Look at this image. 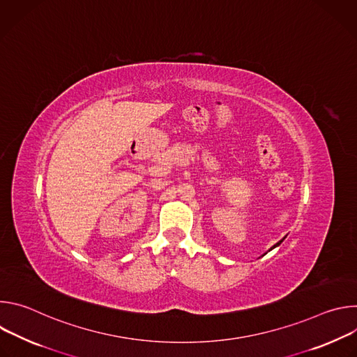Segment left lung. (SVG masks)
I'll return each instance as SVG.
<instances>
[{
  "label": "left lung",
  "instance_id": "obj_1",
  "mask_svg": "<svg viewBox=\"0 0 357 357\" xmlns=\"http://www.w3.org/2000/svg\"><path fill=\"white\" fill-rule=\"evenodd\" d=\"M284 238H285V237H284ZM284 238H282V240H280V241H278V243H277V244H274V245H273V247H271V248H270V250H268V251H271V250H273V248H275V247H278V245H280V244H281V243H282V241H284Z\"/></svg>",
  "mask_w": 357,
  "mask_h": 357
}]
</instances>
